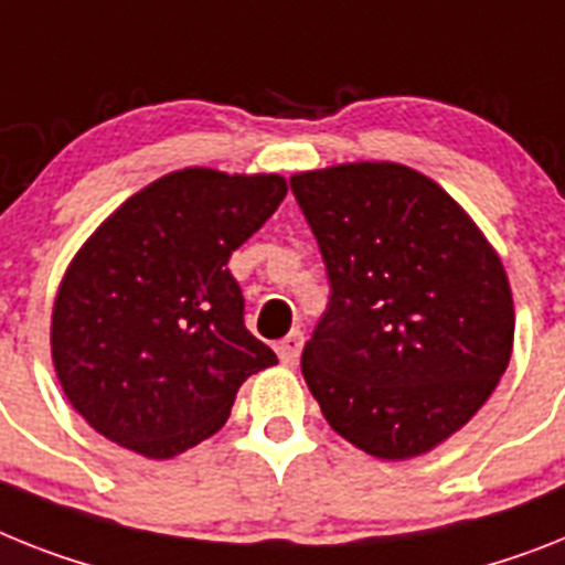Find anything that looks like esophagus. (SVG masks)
<instances>
[{
    "mask_svg": "<svg viewBox=\"0 0 565 565\" xmlns=\"http://www.w3.org/2000/svg\"><path fill=\"white\" fill-rule=\"evenodd\" d=\"M302 343H306V338H302L300 329H294L291 334H286V338L277 343L279 361L286 363V366H294V363H297V358H300V352H302Z\"/></svg>",
    "mask_w": 565,
    "mask_h": 565,
    "instance_id": "obj_1",
    "label": "esophagus"
}]
</instances>
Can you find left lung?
Returning a JSON list of instances; mask_svg holds the SVG:
<instances>
[{"instance_id": "1", "label": "left lung", "mask_w": 565, "mask_h": 565, "mask_svg": "<svg viewBox=\"0 0 565 565\" xmlns=\"http://www.w3.org/2000/svg\"><path fill=\"white\" fill-rule=\"evenodd\" d=\"M291 190L332 286L302 349L311 395L363 454H427L477 416L511 361L514 297L500 254L413 167H326L297 172Z\"/></svg>"}]
</instances>
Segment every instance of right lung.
Returning <instances> with one entry per match:
<instances>
[{"label":"right lung","mask_w":565,"mask_h":565,"mask_svg":"<svg viewBox=\"0 0 565 565\" xmlns=\"http://www.w3.org/2000/svg\"><path fill=\"white\" fill-rule=\"evenodd\" d=\"M286 193L277 172L184 167L83 242L54 297L51 361L100 436L172 459L222 430L239 386L277 363L245 329L227 259Z\"/></svg>","instance_id":"add662e5"}]
</instances>
